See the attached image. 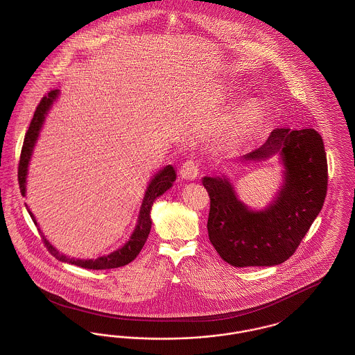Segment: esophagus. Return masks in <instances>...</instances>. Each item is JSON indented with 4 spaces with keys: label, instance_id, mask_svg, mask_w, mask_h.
Wrapping results in <instances>:
<instances>
[{
    "label": "esophagus",
    "instance_id": "obj_1",
    "mask_svg": "<svg viewBox=\"0 0 355 355\" xmlns=\"http://www.w3.org/2000/svg\"><path fill=\"white\" fill-rule=\"evenodd\" d=\"M180 174L185 180H194L200 174V165L194 159H187L180 168Z\"/></svg>",
    "mask_w": 355,
    "mask_h": 355
}]
</instances>
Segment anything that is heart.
I'll use <instances>...</instances> for the list:
<instances>
[{
	"mask_svg": "<svg viewBox=\"0 0 355 355\" xmlns=\"http://www.w3.org/2000/svg\"><path fill=\"white\" fill-rule=\"evenodd\" d=\"M253 113L249 109L239 110L234 119L232 121V123L229 125V129H227L229 138L233 142H238L239 139H242L245 135L249 133V130L253 125Z\"/></svg>",
	"mask_w": 355,
	"mask_h": 355,
	"instance_id": "obj_1",
	"label": "heart"
}]
</instances>
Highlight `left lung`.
I'll return each instance as SVG.
<instances>
[{"label": "left lung", "mask_w": 355, "mask_h": 355, "mask_svg": "<svg viewBox=\"0 0 355 355\" xmlns=\"http://www.w3.org/2000/svg\"><path fill=\"white\" fill-rule=\"evenodd\" d=\"M275 153L281 154L286 168L285 185L266 210H249L225 178L202 180L210 198L209 239L220 258L236 268L285 262L295 253L324 202L327 159L318 132L275 129L262 146L242 159H266Z\"/></svg>", "instance_id": "8db88e82"}]
</instances>
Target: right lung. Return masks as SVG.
I'll return each instance as SVG.
<instances>
[{"label": "right lung", "mask_w": 355, "mask_h": 355, "mask_svg": "<svg viewBox=\"0 0 355 355\" xmlns=\"http://www.w3.org/2000/svg\"><path fill=\"white\" fill-rule=\"evenodd\" d=\"M58 96V90H51L46 96H44L41 98L40 103L35 107L33 119L29 125V129L24 138V145L21 149V155H19V162H18V185H19V191L22 196H25V184H26V173H28V165H29V159L33 152L34 144L37 141V137L40 135L41 126L44 123L45 114L48 113L49 107L51 106L53 101L57 98ZM175 180V171L173 169V166L169 165L166 168L161 170L150 182V185L146 190V194L144 197L142 206H141V211H139V217H138V223L135 226V233L130 236V239L119 250H116L114 253L100 257L97 259H74L67 257L64 254L58 253L57 249H54L51 245V242L45 238V236H41L44 245L46 246L48 252L55 257L58 261L61 262H68L71 265L85 268V269H93V270H106V269H116L125 266L128 263H130L135 257L139 254L141 249L144 248L149 233H150V227H152V220H150V209L152 205L157 197L162 196L169 187H171L173 182ZM28 209V205H26ZM32 220L37 225V222L34 220V216L32 211L28 209Z\"/></svg>", "instance_id": "obj_1"}]
</instances>
